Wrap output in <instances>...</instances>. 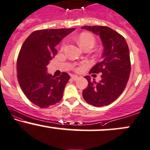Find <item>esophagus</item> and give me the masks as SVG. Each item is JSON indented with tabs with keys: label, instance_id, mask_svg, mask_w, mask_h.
Returning a JSON list of instances; mask_svg holds the SVG:
<instances>
[{
	"label": "esophagus",
	"instance_id": "esophagus-1",
	"mask_svg": "<svg viewBox=\"0 0 150 150\" xmlns=\"http://www.w3.org/2000/svg\"><path fill=\"white\" fill-rule=\"evenodd\" d=\"M71 78L73 80H78V75H71Z\"/></svg>",
	"mask_w": 150,
	"mask_h": 150
}]
</instances>
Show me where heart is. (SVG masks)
<instances>
[{
    "label": "heart",
    "mask_w": 150,
    "mask_h": 150,
    "mask_svg": "<svg viewBox=\"0 0 150 150\" xmlns=\"http://www.w3.org/2000/svg\"><path fill=\"white\" fill-rule=\"evenodd\" d=\"M78 42H79V44H80V45L82 47H84L85 46L88 45L93 46L94 44H95V38H94L91 34L88 33H83L80 34V35L79 36ZM64 46H65V43H63V45H62V47H64ZM87 65H88L87 62H83V63L81 64L80 67H77L75 70H80L82 67L84 66H86Z\"/></svg>",
    "instance_id": "obj_1"
}]
</instances>
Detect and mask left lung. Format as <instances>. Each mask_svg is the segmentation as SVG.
<instances>
[{
  "mask_svg": "<svg viewBox=\"0 0 150 150\" xmlns=\"http://www.w3.org/2000/svg\"><path fill=\"white\" fill-rule=\"evenodd\" d=\"M83 29L92 31L100 35L103 42V60L90 70V73L101 74L98 83L91 81L83 91V96L88 104L103 107L111 104L122 93L129 78L131 71L129 50L125 38L106 26H83Z\"/></svg>",
  "mask_w": 150,
  "mask_h": 150,
  "instance_id": "8db88e82",
  "label": "left lung"
}]
</instances>
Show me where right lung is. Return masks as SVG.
<instances>
[{
	"label": "right lung",
	"mask_w": 150,
	"mask_h": 150,
	"mask_svg": "<svg viewBox=\"0 0 150 150\" xmlns=\"http://www.w3.org/2000/svg\"><path fill=\"white\" fill-rule=\"evenodd\" d=\"M75 30H39L33 32L22 45L17 60L18 80L28 99L41 108L62 99L70 75L62 72L55 78L47 73V66L57 54L55 46Z\"/></svg>",
	"instance_id": "obj_1"
}]
</instances>
